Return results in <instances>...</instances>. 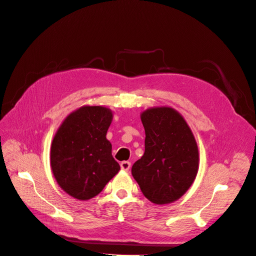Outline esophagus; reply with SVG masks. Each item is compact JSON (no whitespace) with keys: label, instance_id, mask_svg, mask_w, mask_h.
Here are the masks:
<instances>
[{"label":"esophagus","instance_id":"1","mask_svg":"<svg viewBox=\"0 0 256 256\" xmlns=\"http://www.w3.org/2000/svg\"><path fill=\"white\" fill-rule=\"evenodd\" d=\"M120 168H122V171L128 172L130 168V162H122L120 164Z\"/></svg>","mask_w":256,"mask_h":256}]
</instances>
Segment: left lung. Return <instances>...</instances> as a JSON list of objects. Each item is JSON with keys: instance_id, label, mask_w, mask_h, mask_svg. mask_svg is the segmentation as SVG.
Listing matches in <instances>:
<instances>
[{"instance_id": "8db88e82", "label": "left lung", "mask_w": 256, "mask_h": 256, "mask_svg": "<svg viewBox=\"0 0 256 256\" xmlns=\"http://www.w3.org/2000/svg\"><path fill=\"white\" fill-rule=\"evenodd\" d=\"M145 152L132 166L143 194L156 205L179 200L198 171V149L183 116L171 107H152L141 113Z\"/></svg>"}]
</instances>
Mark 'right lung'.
<instances>
[{
	"label": "right lung",
	"mask_w": 256,
	"mask_h": 256,
	"mask_svg": "<svg viewBox=\"0 0 256 256\" xmlns=\"http://www.w3.org/2000/svg\"><path fill=\"white\" fill-rule=\"evenodd\" d=\"M113 112L104 106H82L68 115L50 149V166L60 188L79 200L98 196L119 172L107 130Z\"/></svg>",
	"instance_id": "1"
}]
</instances>
